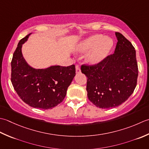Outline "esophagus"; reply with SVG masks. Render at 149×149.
<instances>
[{
    "label": "esophagus",
    "mask_w": 149,
    "mask_h": 149,
    "mask_svg": "<svg viewBox=\"0 0 149 149\" xmlns=\"http://www.w3.org/2000/svg\"><path fill=\"white\" fill-rule=\"evenodd\" d=\"M80 72H81V70H80V67L78 65H76V72H77V73H80Z\"/></svg>",
    "instance_id": "esophagus-1"
}]
</instances>
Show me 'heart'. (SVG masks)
<instances>
[{
	"label": "heart",
	"instance_id": "b5f03b06",
	"mask_svg": "<svg viewBox=\"0 0 149 149\" xmlns=\"http://www.w3.org/2000/svg\"><path fill=\"white\" fill-rule=\"evenodd\" d=\"M113 39L96 34L89 36L80 43L75 48L78 53H87L85 60L90 65H96L107 56L113 47Z\"/></svg>",
	"mask_w": 149,
	"mask_h": 149
}]
</instances>
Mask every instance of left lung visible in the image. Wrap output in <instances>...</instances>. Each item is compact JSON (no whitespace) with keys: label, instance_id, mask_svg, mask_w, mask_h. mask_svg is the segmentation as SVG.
<instances>
[{"label":"left lung","instance_id":"obj_1","mask_svg":"<svg viewBox=\"0 0 149 149\" xmlns=\"http://www.w3.org/2000/svg\"><path fill=\"white\" fill-rule=\"evenodd\" d=\"M115 34L118 42L114 54L96 65L81 66V72L87 77L88 98L102 109L123 104L137 84L138 68L134 47L122 34Z\"/></svg>","mask_w":149,"mask_h":149}]
</instances>
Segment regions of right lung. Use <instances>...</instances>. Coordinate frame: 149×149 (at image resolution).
<instances>
[{
  "instance_id": "right-lung-1",
  "label": "right lung",
  "mask_w": 149,
  "mask_h": 149,
  "mask_svg": "<svg viewBox=\"0 0 149 149\" xmlns=\"http://www.w3.org/2000/svg\"><path fill=\"white\" fill-rule=\"evenodd\" d=\"M31 34L21 39L13 53L11 81L15 91L26 104L34 108L52 109L65 97L68 88L76 74L75 65L32 68L22 53V44Z\"/></svg>"
}]
</instances>
